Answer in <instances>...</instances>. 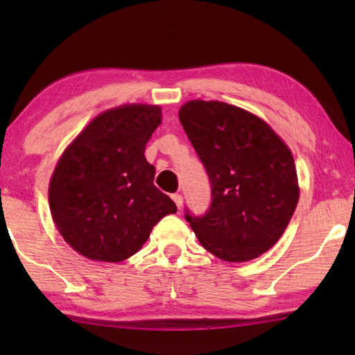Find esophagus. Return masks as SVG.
Listing matches in <instances>:
<instances>
[{"mask_svg":"<svg viewBox=\"0 0 355 355\" xmlns=\"http://www.w3.org/2000/svg\"><path fill=\"white\" fill-rule=\"evenodd\" d=\"M171 198L174 200V203H176L178 208L182 207V196H181V193H173Z\"/></svg>","mask_w":355,"mask_h":355,"instance_id":"esophagus-1","label":"esophagus"}]
</instances>
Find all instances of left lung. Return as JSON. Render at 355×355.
<instances>
[{
    "instance_id": "8db88e82",
    "label": "left lung",
    "mask_w": 355,
    "mask_h": 355,
    "mask_svg": "<svg viewBox=\"0 0 355 355\" xmlns=\"http://www.w3.org/2000/svg\"><path fill=\"white\" fill-rule=\"evenodd\" d=\"M179 121L210 179L211 203L184 218L218 259L247 261L271 249L297 207L291 150L265 121L223 101L192 100Z\"/></svg>"
}]
</instances>
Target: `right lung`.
<instances>
[{
    "mask_svg": "<svg viewBox=\"0 0 355 355\" xmlns=\"http://www.w3.org/2000/svg\"><path fill=\"white\" fill-rule=\"evenodd\" d=\"M162 123L153 105L105 111L66 148L50 181L53 221L90 260L123 261L140 250L176 203L155 187L145 145Z\"/></svg>",
    "mask_w": 355,
    "mask_h": 355,
    "instance_id": "obj_1",
    "label": "right lung"
}]
</instances>
